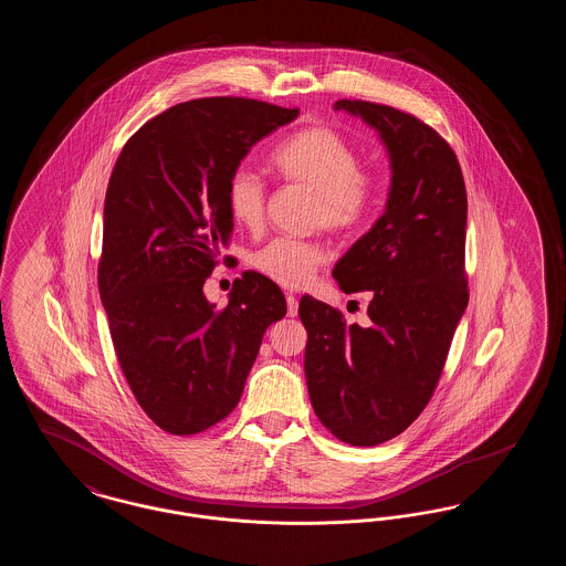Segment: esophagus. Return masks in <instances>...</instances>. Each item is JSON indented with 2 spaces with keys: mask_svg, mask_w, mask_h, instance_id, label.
<instances>
[{
  "mask_svg": "<svg viewBox=\"0 0 566 566\" xmlns=\"http://www.w3.org/2000/svg\"><path fill=\"white\" fill-rule=\"evenodd\" d=\"M286 305H289V316L293 318L298 312V298L295 295H286Z\"/></svg>",
  "mask_w": 566,
  "mask_h": 566,
  "instance_id": "1",
  "label": "esophagus"
}]
</instances>
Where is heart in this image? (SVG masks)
Segmentation results:
<instances>
[{
    "mask_svg": "<svg viewBox=\"0 0 566 566\" xmlns=\"http://www.w3.org/2000/svg\"><path fill=\"white\" fill-rule=\"evenodd\" d=\"M275 171L316 195L314 222L333 233H350L374 212L377 180L360 171V159L350 142L324 125L298 129L271 155ZM268 190L263 180L240 167L227 185V208L238 224L256 229L265 216ZM321 245L280 238L254 252L252 265L273 282L298 289L323 265Z\"/></svg>",
    "mask_w": 566,
    "mask_h": 566,
    "instance_id": "heart-1",
    "label": "heart"
}]
</instances>
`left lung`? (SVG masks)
Returning <instances> with one entry per match:
<instances>
[{"instance_id":"1","label":"left lung","mask_w":566,"mask_h":566,"mask_svg":"<svg viewBox=\"0 0 566 566\" xmlns=\"http://www.w3.org/2000/svg\"><path fill=\"white\" fill-rule=\"evenodd\" d=\"M376 132L390 163L384 214L335 263L344 293L369 291V323L346 324L301 296L305 379L324 427L350 446L401 432L431 399L467 310V189L454 150L411 114L369 102H335Z\"/></svg>"}]
</instances>
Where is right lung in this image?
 <instances>
[{
	"instance_id": "add662e5",
	"label": "right lung",
	"mask_w": 566,
	"mask_h": 566,
	"mask_svg": "<svg viewBox=\"0 0 566 566\" xmlns=\"http://www.w3.org/2000/svg\"><path fill=\"white\" fill-rule=\"evenodd\" d=\"M296 116L243 97L192 99L148 120L112 169L99 295L120 369L163 431L195 434L227 418L268 326L286 316L263 273L235 280L224 310L203 284L233 233L231 174Z\"/></svg>"
}]
</instances>
